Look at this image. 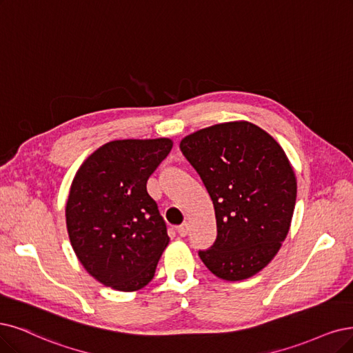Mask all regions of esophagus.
<instances>
[{
	"label": "esophagus",
	"mask_w": 353,
	"mask_h": 353,
	"mask_svg": "<svg viewBox=\"0 0 353 353\" xmlns=\"http://www.w3.org/2000/svg\"><path fill=\"white\" fill-rule=\"evenodd\" d=\"M176 231L179 232L180 237H186L188 234H189V224H188V223H183V224L179 225V227L176 228Z\"/></svg>",
	"instance_id": "34e87169"
}]
</instances>
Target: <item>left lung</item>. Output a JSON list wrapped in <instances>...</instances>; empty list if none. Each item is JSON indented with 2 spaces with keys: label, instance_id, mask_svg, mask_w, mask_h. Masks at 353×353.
<instances>
[{
  "label": "left lung",
  "instance_id": "left-lung-1",
  "mask_svg": "<svg viewBox=\"0 0 353 353\" xmlns=\"http://www.w3.org/2000/svg\"><path fill=\"white\" fill-rule=\"evenodd\" d=\"M214 203L216 240L199 257L215 276L247 279L276 256L291 227L296 179L279 143L249 122L219 123L180 142Z\"/></svg>",
  "mask_w": 353,
  "mask_h": 353
}]
</instances>
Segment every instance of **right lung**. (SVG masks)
<instances>
[{
  "label": "right lung",
  "instance_id": "add662e5",
  "mask_svg": "<svg viewBox=\"0 0 353 353\" xmlns=\"http://www.w3.org/2000/svg\"><path fill=\"white\" fill-rule=\"evenodd\" d=\"M172 147L167 138L108 142L72 180L65 210L71 245L90 275L113 290L143 288L168 244L147 181Z\"/></svg>",
  "mask_w": 353,
  "mask_h": 353
}]
</instances>
